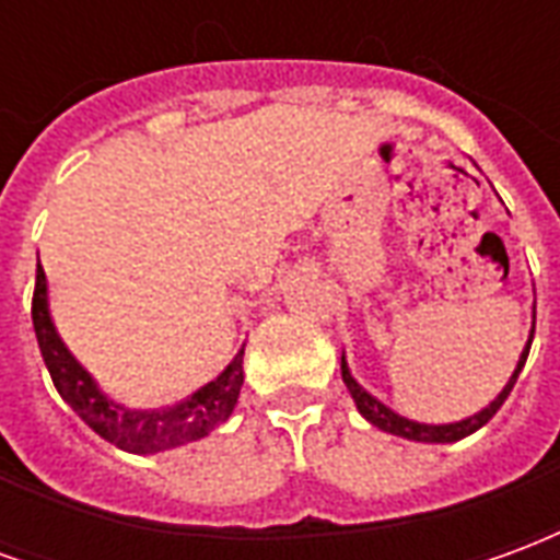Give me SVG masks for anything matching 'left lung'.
<instances>
[{
  "label": "left lung",
  "instance_id": "8db88e82",
  "mask_svg": "<svg viewBox=\"0 0 560 560\" xmlns=\"http://www.w3.org/2000/svg\"><path fill=\"white\" fill-rule=\"evenodd\" d=\"M530 339H534V329H530ZM530 339L528 345H525V351H522V357H518V365L516 372H513V377L506 381V387L501 389V396L486 408V411L474 413V417H468V420L462 422H450V425H425V422H413V420H405V417H399V413H393L387 408V405H381V401L375 399V396H369L357 381L351 377V372H348V363H345V357H341V381H345V387L351 389L353 401H357V408H360V413H363L365 420L372 422V425H377V429H384V432L389 434H399V438H408V441H425V444H450V441H458V438H465V434L477 432L480 425H486V422L492 420L494 413H498V408L504 405L506 396H510V389H513V384H516L518 372H522V365H525V360H528V351H530Z\"/></svg>",
  "mask_w": 560,
  "mask_h": 560
}]
</instances>
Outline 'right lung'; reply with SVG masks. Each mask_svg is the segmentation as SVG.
I'll use <instances>...</instances> for the list:
<instances>
[{
	"label": "right lung",
	"mask_w": 560,
	"mask_h": 560,
	"mask_svg": "<svg viewBox=\"0 0 560 560\" xmlns=\"http://www.w3.org/2000/svg\"><path fill=\"white\" fill-rule=\"evenodd\" d=\"M32 327L38 336L44 365L54 377V387L59 396L74 408L80 420L90 425L92 432L102 434L126 453H161L171 446H183L188 441L207 438L215 425L228 420L233 405L240 399L243 387V351L233 357V363L221 372L207 387H200L191 399L179 401L167 411H128L116 405L95 387V381L86 375V369L68 353L62 339L56 336L54 320L47 312V276L38 267L35 276V293H32Z\"/></svg>",
	"instance_id": "1"
}]
</instances>
